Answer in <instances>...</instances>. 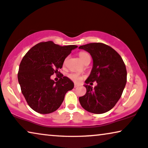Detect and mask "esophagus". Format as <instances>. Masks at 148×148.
<instances>
[{"instance_id":"1","label":"esophagus","mask_w":148,"mask_h":148,"mask_svg":"<svg viewBox=\"0 0 148 148\" xmlns=\"http://www.w3.org/2000/svg\"><path fill=\"white\" fill-rule=\"evenodd\" d=\"M78 84H74V87L76 88V87H78Z\"/></svg>"}]
</instances>
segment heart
Instances as JSON below:
<instances>
[{"label": "heart", "mask_w": 148, "mask_h": 148, "mask_svg": "<svg viewBox=\"0 0 148 148\" xmlns=\"http://www.w3.org/2000/svg\"><path fill=\"white\" fill-rule=\"evenodd\" d=\"M79 58L80 60H81V62L82 63H84L85 61L87 60V59L90 58L89 55H88L87 53L86 52H80L79 53ZM68 77L70 78V79H71L72 81L75 82H79L80 80L82 79L83 76L80 74H78V73H75V72H72L70 74H68Z\"/></svg>", "instance_id": "obj_1"}]
</instances>
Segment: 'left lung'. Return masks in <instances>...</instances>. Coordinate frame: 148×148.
Wrapping results in <instances>:
<instances>
[{
	"label": "left lung",
	"mask_w": 148,
	"mask_h": 148,
	"mask_svg": "<svg viewBox=\"0 0 148 148\" xmlns=\"http://www.w3.org/2000/svg\"><path fill=\"white\" fill-rule=\"evenodd\" d=\"M79 49L89 53L93 62L90 75L85 80L86 92L79 97L80 105L93 114L110 111L121 98L127 83L125 63L116 51L103 43H89ZM93 82L98 84L92 88L90 86Z\"/></svg>",
	"instance_id": "8db88e82"
}]
</instances>
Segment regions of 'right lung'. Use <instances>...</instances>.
Masks as SVG:
<instances>
[{
  "mask_svg": "<svg viewBox=\"0 0 148 148\" xmlns=\"http://www.w3.org/2000/svg\"><path fill=\"white\" fill-rule=\"evenodd\" d=\"M76 45L60 46L52 41L38 43L29 49L20 63L17 74L21 92L27 104L40 114L52 113L58 109L65 95L74 88L70 78L59 69ZM54 73L60 74L58 82L50 79Z\"/></svg>",
  "mask_w": 148,
  "mask_h": 148,
  "instance_id": "obj_1",
  "label": "right lung"
}]
</instances>
